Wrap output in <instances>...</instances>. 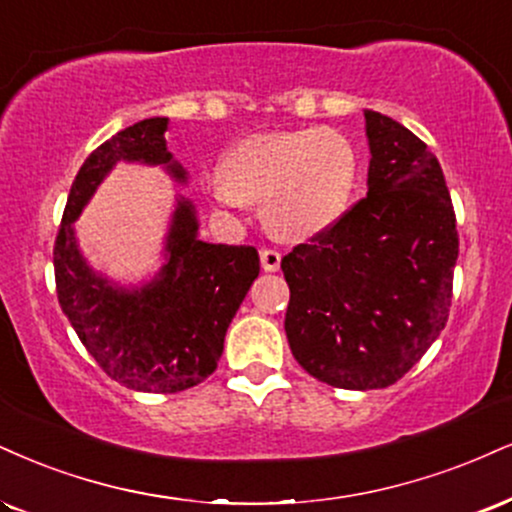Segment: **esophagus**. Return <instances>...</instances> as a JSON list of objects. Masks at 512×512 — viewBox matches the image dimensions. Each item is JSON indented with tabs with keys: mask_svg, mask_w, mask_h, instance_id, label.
<instances>
[{
	"mask_svg": "<svg viewBox=\"0 0 512 512\" xmlns=\"http://www.w3.org/2000/svg\"><path fill=\"white\" fill-rule=\"evenodd\" d=\"M260 262L264 272H276L281 267V252L272 250V248H264L260 250Z\"/></svg>",
	"mask_w": 512,
	"mask_h": 512,
	"instance_id": "34e87169",
	"label": "esophagus"
}]
</instances>
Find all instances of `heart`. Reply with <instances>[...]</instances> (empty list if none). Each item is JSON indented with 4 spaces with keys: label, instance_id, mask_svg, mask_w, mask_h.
<instances>
[{
    "label": "heart",
    "instance_id": "obj_1",
    "mask_svg": "<svg viewBox=\"0 0 512 512\" xmlns=\"http://www.w3.org/2000/svg\"><path fill=\"white\" fill-rule=\"evenodd\" d=\"M357 169L353 143L334 128L260 133L226 152L212 197L229 209L262 202L269 231L303 240L343 217L353 200Z\"/></svg>",
    "mask_w": 512,
    "mask_h": 512
}]
</instances>
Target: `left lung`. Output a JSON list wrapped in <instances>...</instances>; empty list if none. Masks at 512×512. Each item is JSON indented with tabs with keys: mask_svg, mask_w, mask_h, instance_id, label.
Listing matches in <instances>:
<instances>
[{
	"mask_svg": "<svg viewBox=\"0 0 512 512\" xmlns=\"http://www.w3.org/2000/svg\"><path fill=\"white\" fill-rule=\"evenodd\" d=\"M367 197L281 260L286 336L307 374L386 389L448 322L458 231L439 159L389 116L365 112Z\"/></svg>",
	"mask_w": 512,
	"mask_h": 512,
	"instance_id": "8db88e82",
	"label": "left lung"
}]
</instances>
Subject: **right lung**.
<instances>
[{
  "label": "right lung",
  "instance_id": "1",
  "mask_svg": "<svg viewBox=\"0 0 512 512\" xmlns=\"http://www.w3.org/2000/svg\"><path fill=\"white\" fill-rule=\"evenodd\" d=\"M169 119L133 123L97 147L73 181L54 240V279L64 315L107 377L143 393L193 389L217 369L233 315L260 274L252 245L197 238L193 202L176 200L166 233V264L140 288L107 281L80 255L73 221L116 162L162 164L176 181L186 171L166 150Z\"/></svg>",
  "mask_w": 512,
  "mask_h": 512
}]
</instances>
